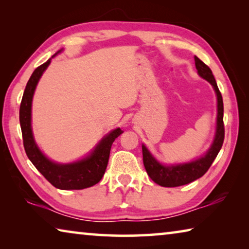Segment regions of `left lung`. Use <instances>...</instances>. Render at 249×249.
<instances>
[{
  "label": "left lung",
  "instance_id": "left-lung-1",
  "mask_svg": "<svg viewBox=\"0 0 249 249\" xmlns=\"http://www.w3.org/2000/svg\"><path fill=\"white\" fill-rule=\"evenodd\" d=\"M196 68L197 70L200 77L205 79L212 84L213 89L215 90L217 96V117H216V132L214 137L213 144L211 145L210 149L206 151L204 156L201 158L193 160V161L187 163H180V165H171L163 166L155 159L153 155L149 153V150L146 148L145 145L142 146V161H144L145 169L147 174L150 177V179L161 187L174 188L179 185L188 184L196 179L201 178L209 168L212 165L214 159L216 158L218 151L221 150L223 142H224V123H223V99L220 90H218L217 84L214 75L208 66L203 61H201L199 58L195 56Z\"/></svg>",
  "mask_w": 249,
  "mask_h": 249
}]
</instances>
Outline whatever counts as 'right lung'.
Wrapping results in <instances>:
<instances>
[{
    "label": "right lung",
    "mask_w": 249,
    "mask_h": 249,
    "mask_svg": "<svg viewBox=\"0 0 249 249\" xmlns=\"http://www.w3.org/2000/svg\"><path fill=\"white\" fill-rule=\"evenodd\" d=\"M60 52L61 50H59L58 53ZM52 58L35 69L25 88L19 107V123L22 128L24 148L33 165L53 187L60 190H81V189L92 187L102 179L107 167L113 142L123 133V130L121 128L112 130L101 140L89 156L75 162L57 163L49 160L41 153L33 136L32 101L37 83L44 71L47 69Z\"/></svg>",
    "instance_id": "right-lung-1"
}]
</instances>
